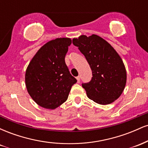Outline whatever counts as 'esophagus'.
I'll return each instance as SVG.
<instances>
[{
    "mask_svg": "<svg viewBox=\"0 0 148 148\" xmlns=\"http://www.w3.org/2000/svg\"><path fill=\"white\" fill-rule=\"evenodd\" d=\"M76 79H77V82L78 83H80V76H79L76 77Z\"/></svg>",
    "mask_w": 148,
    "mask_h": 148,
    "instance_id": "34e87169",
    "label": "esophagus"
}]
</instances>
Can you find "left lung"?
Segmentation results:
<instances>
[{
	"instance_id": "obj_1",
	"label": "left lung",
	"mask_w": 148,
	"mask_h": 148,
	"mask_svg": "<svg viewBox=\"0 0 148 148\" xmlns=\"http://www.w3.org/2000/svg\"><path fill=\"white\" fill-rule=\"evenodd\" d=\"M73 45L86 57L92 77L82 84L89 99L99 104H109L121 95L127 81L123 61L106 40L97 35H81L74 38Z\"/></svg>"
}]
</instances>
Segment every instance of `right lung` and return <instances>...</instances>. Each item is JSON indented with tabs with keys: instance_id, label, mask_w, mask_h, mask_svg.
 I'll use <instances>...</instances> for the list:
<instances>
[{
	"instance_id": "1",
	"label": "right lung",
	"mask_w": 148,
	"mask_h": 148,
	"mask_svg": "<svg viewBox=\"0 0 148 148\" xmlns=\"http://www.w3.org/2000/svg\"><path fill=\"white\" fill-rule=\"evenodd\" d=\"M72 40H51L38 50L26 69L25 86L39 106L55 109L68 98L76 79L69 72L64 58Z\"/></svg>"
}]
</instances>
